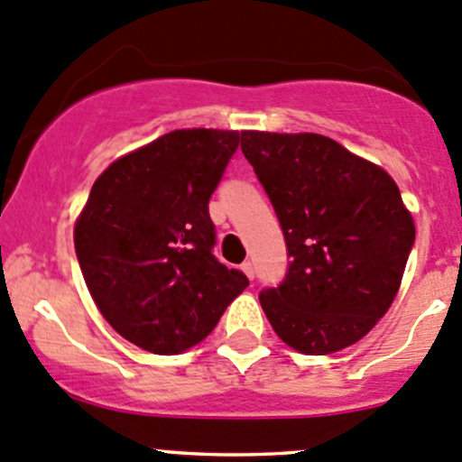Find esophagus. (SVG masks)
I'll return each instance as SVG.
<instances>
[{"label": "esophagus", "instance_id": "1", "mask_svg": "<svg viewBox=\"0 0 462 462\" xmlns=\"http://www.w3.org/2000/svg\"><path fill=\"white\" fill-rule=\"evenodd\" d=\"M241 270H244V273H245V277L254 279V263H253V261H245V263L241 265Z\"/></svg>", "mask_w": 462, "mask_h": 462}]
</instances>
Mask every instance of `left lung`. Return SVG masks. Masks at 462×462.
Masks as SVG:
<instances>
[{
    "label": "left lung",
    "instance_id": "obj_1",
    "mask_svg": "<svg viewBox=\"0 0 462 462\" xmlns=\"http://www.w3.org/2000/svg\"><path fill=\"white\" fill-rule=\"evenodd\" d=\"M286 236V279L259 295L274 333L304 356L360 342L384 318L416 239L395 180L321 134L241 132Z\"/></svg>",
    "mask_w": 462,
    "mask_h": 462
}]
</instances>
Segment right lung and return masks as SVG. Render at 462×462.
Listing matches in <instances>:
<instances>
[{
  "label": "right lung",
  "instance_id": "obj_1",
  "mask_svg": "<svg viewBox=\"0 0 462 462\" xmlns=\"http://www.w3.org/2000/svg\"><path fill=\"white\" fill-rule=\"evenodd\" d=\"M239 132L176 129L116 158L73 227L102 318L136 346L179 356L203 342L248 286L212 254L208 203Z\"/></svg>",
  "mask_w": 462,
  "mask_h": 462
}]
</instances>
